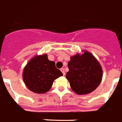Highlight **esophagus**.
Instances as JSON below:
<instances>
[{
    "instance_id": "1",
    "label": "esophagus",
    "mask_w": 122,
    "mask_h": 122,
    "mask_svg": "<svg viewBox=\"0 0 122 122\" xmlns=\"http://www.w3.org/2000/svg\"><path fill=\"white\" fill-rule=\"evenodd\" d=\"M61 71L62 72H63V74L65 76V69H64L63 68H61Z\"/></svg>"
}]
</instances>
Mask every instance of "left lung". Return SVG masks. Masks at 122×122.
<instances>
[{
	"label": "left lung",
	"instance_id": "1",
	"mask_svg": "<svg viewBox=\"0 0 122 122\" xmlns=\"http://www.w3.org/2000/svg\"><path fill=\"white\" fill-rule=\"evenodd\" d=\"M69 71L66 77L71 89L78 95H85L97 89L102 81L103 70L99 61L91 52L84 50L70 57Z\"/></svg>",
	"mask_w": 122,
	"mask_h": 122
}]
</instances>
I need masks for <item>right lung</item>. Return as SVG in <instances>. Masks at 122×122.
<instances>
[{"label": "right lung", "instance_id": "1", "mask_svg": "<svg viewBox=\"0 0 122 122\" xmlns=\"http://www.w3.org/2000/svg\"><path fill=\"white\" fill-rule=\"evenodd\" d=\"M63 76L50 61L47 54L37 55L30 59L22 72V79L28 89L36 94H44L51 89L54 80Z\"/></svg>", "mask_w": 122, "mask_h": 122}]
</instances>
